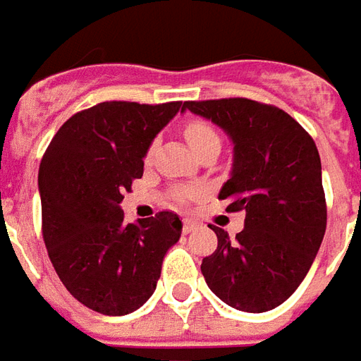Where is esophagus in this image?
<instances>
[{"instance_id": "1", "label": "esophagus", "mask_w": 361, "mask_h": 361, "mask_svg": "<svg viewBox=\"0 0 361 361\" xmlns=\"http://www.w3.org/2000/svg\"><path fill=\"white\" fill-rule=\"evenodd\" d=\"M196 227H198L196 221H192V219H185V224H183V233H190Z\"/></svg>"}]
</instances>
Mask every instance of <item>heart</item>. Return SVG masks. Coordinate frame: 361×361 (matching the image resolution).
Returning a JSON list of instances; mask_svg holds the SVG:
<instances>
[{"label": "heart", "mask_w": 361, "mask_h": 361, "mask_svg": "<svg viewBox=\"0 0 361 361\" xmlns=\"http://www.w3.org/2000/svg\"><path fill=\"white\" fill-rule=\"evenodd\" d=\"M185 137L186 142L190 144V147H192L194 152L200 147V145H204L206 142H212V140H219L216 134V130L209 126V124H206V122H200V120H194V122H188L185 128ZM194 190H185V192H180L178 196L185 200V198H190V196H194Z\"/></svg>", "instance_id": "b5f03b06"}]
</instances>
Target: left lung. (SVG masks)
Listing matches in <instances>:
<instances>
[{
  "mask_svg": "<svg viewBox=\"0 0 361 361\" xmlns=\"http://www.w3.org/2000/svg\"><path fill=\"white\" fill-rule=\"evenodd\" d=\"M183 111L212 120L233 144L219 190L245 229L202 260L208 288L229 307L264 313L282 305L307 276L326 229L321 157L313 137L278 106L250 99L188 101Z\"/></svg>",
  "mask_w": 361,
  "mask_h": 361,
  "instance_id": "8db88e82",
  "label": "left lung"
}]
</instances>
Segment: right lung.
<instances>
[{"instance_id": "right-lung-1", "label": "right lung", "mask_w": 361, "mask_h": 361, "mask_svg": "<svg viewBox=\"0 0 361 361\" xmlns=\"http://www.w3.org/2000/svg\"><path fill=\"white\" fill-rule=\"evenodd\" d=\"M183 103L111 101L73 114L38 169L42 235L56 274L79 303L128 315L152 298L163 258L180 239L173 212L126 224L120 202L144 157Z\"/></svg>"}]
</instances>
